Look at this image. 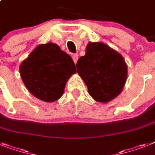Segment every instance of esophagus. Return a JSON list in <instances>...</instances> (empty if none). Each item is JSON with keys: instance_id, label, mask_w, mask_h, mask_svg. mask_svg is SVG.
<instances>
[{"instance_id": "obj_1", "label": "esophagus", "mask_w": 155, "mask_h": 155, "mask_svg": "<svg viewBox=\"0 0 155 155\" xmlns=\"http://www.w3.org/2000/svg\"><path fill=\"white\" fill-rule=\"evenodd\" d=\"M72 58H73V60H74V63L76 64L77 62H78V55L77 54H73Z\"/></svg>"}]
</instances>
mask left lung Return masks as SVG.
I'll list each match as a JSON object with an SVG mask.
<instances>
[{
  "mask_svg": "<svg viewBox=\"0 0 155 155\" xmlns=\"http://www.w3.org/2000/svg\"><path fill=\"white\" fill-rule=\"evenodd\" d=\"M77 70L89 95L98 102H108L120 93L126 82L127 67L124 58L104 43H89L79 58Z\"/></svg>",
  "mask_w": 155,
  "mask_h": 155,
  "instance_id": "1",
  "label": "left lung"
}]
</instances>
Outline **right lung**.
<instances>
[{"mask_svg": "<svg viewBox=\"0 0 155 155\" xmlns=\"http://www.w3.org/2000/svg\"><path fill=\"white\" fill-rule=\"evenodd\" d=\"M20 76L32 95L46 102H53L63 94L70 77L77 72L68 54L54 43L40 44L20 66Z\"/></svg>", "mask_w": 155, "mask_h": 155, "instance_id": "obj_1", "label": "right lung"}]
</instances>
